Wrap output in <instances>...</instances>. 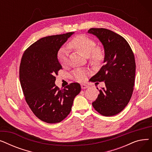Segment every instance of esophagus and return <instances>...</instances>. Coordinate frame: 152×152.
<instances>
[{"label":"esophagus","instance_id":"34e87169","mask_svg":"<svg viewBox=\"0 0 152 152\" xmlns=\"http://www.w3.org/2000/svg\"><path fill=\"white\" fill-rule=\"evenodd\" d=\"M81 88H82L83 89H84L87 88V87H89V86H87V84H81Z\"/></svg>","mask_w":152,"mask_h":152}]
</instances>
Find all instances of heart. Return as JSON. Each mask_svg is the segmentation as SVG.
I'll return each instance as SVG.
<instances>
[{
	"mask_svg": "<svg viewBox=\"0 0 152 152\" xmlns=\"http://www.w3.org/2000/svg\"><path fill=\"white\" fill-rule=\"evenodd\" d=\"M71 49H75L88 58L89 61L94 65H98L105 58V52L100 45H96L94 39L84 35H79L73 38L69 43ZM57 58L62 66L68 64V52L65 48L62 47L58 50ZM87 72L83 69H76L73 72L72 76L77 81H84Z\"/></svg>",
	"mask_w": 152,
	"mask_h": 152,
	"instance_id": "1",
	"label": "heart"
}]
</instances>
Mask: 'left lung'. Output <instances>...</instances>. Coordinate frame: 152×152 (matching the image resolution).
<instances>
[{
	"instance_id": "left-lung-1",
	"label": "left lung",
	"mask_w": 152,
	"mask_h": 152,
	"mask_svg": "<svg viewBox=\"0 0 152 152\" xmlns=\"http://www.w3.org/2000/svg\"><path fill=\"white\" fill-rule=\"evenodd\" d=\"M88 33L99 38L105 50L104 65L91 80L105 82V87L99 90L92 106L100 115L112 116L120 113L132 97L135 74L134 55L126 40L112 31L91 28Z\"/></svg>"
}]
</instances>
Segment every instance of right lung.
<instances>
[{
    "label": "right lung",
    "instance_id": "add662e5",
    "mask_svg": "<svg viewBox=\"0 0 152 152\" xmlns=\"http://www.w3.org/2000/svg\"><path fill=\"white\" fill-rule=\"evenodd\" d=\"M47 36L39 39L24 52L20 66V81L25 100L31 111L41 121L57 123L70 113L80 84L73 83L62 89L56 86L55 75L62 68L57 53L73 34Z\"/></svg>",
    "mask_w": 152,
    "mask_h": 152
}]
</instances>
